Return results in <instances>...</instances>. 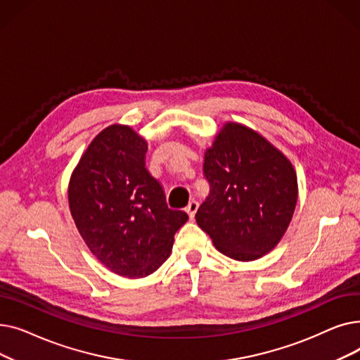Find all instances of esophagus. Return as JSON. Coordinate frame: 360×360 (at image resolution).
Listing matches in <instances>:
<instances>
[{"label": "esophagus", "mask_w": 360, "mask_h": 360, "mask_svg": "<svg viewBox=\"0 0 360 360\" xmlns=\"http://www.w3.org/2000/svg\"><path fill=\"white\" fill-rule=\"evenodd\" d=\"M197 210H198V202L197 201H190V204L186 205V209H185V212L188 213V216H190V219H193L194 216H195V213H197Z\"/></svg>", "instance_id": "34e87169"}]
</instances>
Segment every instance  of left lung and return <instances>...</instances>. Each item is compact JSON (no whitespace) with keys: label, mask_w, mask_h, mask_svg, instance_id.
I'll use <instances>...</instances> for the list:
<instances>
[{"label":"left lung","mask_w":360,"mask_h":360,"mask_svg":"<svg viewBox=\"0 0 360 360\" xmlns=\"http://www.w3.org/2000/svg\"><path fill=\"white\" fill-rule=\"evenodd\" d=\"M210 193L195 220L226 257L254 261L285 235L297 201L290 160L254 129L226 122L204 153Z\"/></svg>","instance_id":"1"}]
</instances>
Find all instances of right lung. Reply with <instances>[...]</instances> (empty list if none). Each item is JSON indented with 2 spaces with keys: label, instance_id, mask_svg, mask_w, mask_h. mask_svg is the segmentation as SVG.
I'll list each match as a JSON object with an SVG mask.
<instances>
[{
  "label": "right lung",
  "instance_id": "obj_1",
  "mask_svg": "<svg viewBox=\"0 0 360 360\" xmlns=\"http://www.w3.org/2000/svg\"><path fill=\"white\" fill-rule=\"evenodd\" d=\"M146 151L134 129L109 125L89 144L68 185L70 212L89 250L129 278L155 273L188 220L167 207L162 185L146 169Z\"/></svg>",
  "mask_w": 360,
  "mask_h": 360
}]
</instances>
